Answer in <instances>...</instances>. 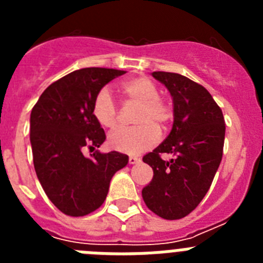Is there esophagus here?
<instances>
[{"label": "esophagus", "instance_id": "34e87169", "mask_svg": "<svg viewBox=\"0 0 263 263\" xmlns=\"http://www.w3.org/2000/svg\"><path fill=\"white\" fill-rule=\"evenodd\" d=\"M138 162H141V159H139L138 157H134V155L129 157V163L130 164H136V163H138Z\"/></svg>", "mask_w": 263, "mask_h": 263}]
</instances>
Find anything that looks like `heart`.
Listing matches in <instances>:
<instances>
[{
  "label": "heart",
  "instance_id": "1",
  "mask_svg": "<svg viewBox=\"0 0 263 263\" xmlns=\"http://www.w3.org/2000/svg\"><path fill=\"white\" fill-rule=\"evenodd\" d=\"M120 92L130 103L139 104L136 127H118L108 137L111 150L125 154H139L157 145L159 141L158 127L166 126L171 118V108L162 97L152 79L136 76L120 84ZM95 120L104 127L117 124V105L108 89H101L96 95L92 105ZM157 124L156 127L155 125Z\"/></svg>",
  "mask_w": 263,
  "mask_h": 263
}]
</instances>
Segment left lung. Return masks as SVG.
<instances>
[{
    "mask_svg": "<svg viewBox=\"0 0 263 263\" xmlns=\"http://www.w3.org/2000/svg\"><path fill=\"white\" fill-rule=\"evenodd\" d=\"M173 97V129L143 157L154 171L142 190L150 211L166 220L191 213L210 190L222 158L225 121L220 106L203 85L173 72H153ZM166 152L173 159L163 161Z\"/></svg>",
    "mask_w": 263,
    "mask_h": 263,
    "instance_id": "1",
    "label": "left lung"
}]
</instances>
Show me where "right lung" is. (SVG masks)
<instances>
[{
	"instance_id": "1",
	"label": "right lung",
	"mask_w": 263,
	"mask_h": 263,
	"mask_svg": "<svg viewBox=\"0 0 263 263\" xmlns=\"http://www.w3.org/2000/svg\"><path fill=\"white\" fill-rule=\"evenodd\" d=\"M126 73L111 68H81L52 83L41 95L30 116V142L34 168L42 187L58 210L79 217L96 211L109 184L129 157L95 150L105 141L101 125L92 115L93 100L109 81Z\"/></svg>"
}]
</instances>
